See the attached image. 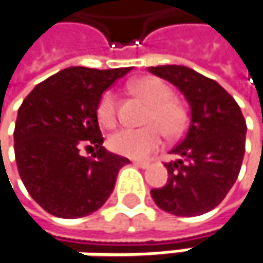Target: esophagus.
<instances>
[{
    "mask_svg": "<svg viewBox=\"0 0 263 263\" xmlns=\"http://www.w3.org/2000/svg\"><path fill=\"white\" fill-rule=\"evenodd\" d=\"M132 164L135 167H140V168H147L149 167V162H146V161H132Z\"/></svg>",
    "mask_w": 263,
    "mask_h": 263,
    "instance_id": "1",
    "label": "esophagus"
}]
</instances>
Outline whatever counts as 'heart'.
<instances>
[{
	"label": "heart",
	"instance_id": "heart-1",
	"mask_svg": "<svg viewBox=\"0 0 263 263\" xmlns=\"http://www.w3.org/2000/svg\"><path fill=\"white\" fill-rule=\"evenodd\" d=\"M131 90L149 104L144 116V128L120 129L108 137V147L117 155L141 159L159 149L164 134L168 138H176L183 134L188 114L179 101L173 99L172 88L155 77H143L131 83ZM98 122L104 128H112L117 122L116 95L107 90L101 95L96 105Z\"/></svg>",
	"mask_w": 263,
	"mask_h": 263
}]
</instances>
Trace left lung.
<instances>
[{"label": "left lung", "instance_id": "8db88e82", "mask_svg": "<svg viewBox=\"0 0 263 263\" xmlns=\"http://www.w3.org/2000/svg\"><path fill=\"white\" fill-rule=\"evenodd\" d=\"M149 72L175 84L186 98L191 116L183 138L165 162L168 180L151 191L162 211L193 217L223 202L239 175L247 125L236 101L211 78L185 66H156Z\"/></svg>", "mask_w": 263, "mask_h": 263}]
</instances>
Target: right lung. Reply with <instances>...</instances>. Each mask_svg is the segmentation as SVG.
I'll use <instances>...</instances> for the list:
<instances>
[{"mask_svg":"<svg viewBox=\"0 0 263 263\" xmlns=\"http://www.w3.org/2000/svg\"><path fill=\"white\" fill-rule=\"evenodd\" d=\"M129 67H69L37 84L14 125V158L30 196L46 212L80 218L98 211L114 190L128 158L102 146L96 105ZM81 150L93 152L83 157Z\"/></svg>","mask_w":263,"mask_h":263,"instance_id":"obj_1","label":"right lung"}]
</instances>
